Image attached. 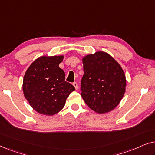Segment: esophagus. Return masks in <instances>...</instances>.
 Wrapping results in <instances>:
<instances>
[{
	"label": "esophagus",
	"mask_w": 155,
	"mask_h": 155,
	"mask_svg": "<svg viewBox=\"0 0 155 155\" xmlns=\"http://www.w3.org/2000/svg\"><path fill=\"white\" fill-rule=\"evenodd\" d=\"M73 86L75 87V90H78V82H73Z\"/></svg>",
	"instance_id": "esophagus-1"
}]
</instances>
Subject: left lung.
I'll list each match as a JSON object with an SVG mask.
<instances>
[{
	"label": "left lung",
	"instance_id": "8db88e82",
	"mask_svg": "<svg viewBox=\"0 0 155 155\" xmlns=\"http://www.w3.org/2000/svg\"><path fill=\"white\" fill-rule=\"evenodd\" d=\"M82 63L81 96L84 102L98 114L112 111L126 92V75L121 66L104 51L84 56Z\"/></svg>",
	"mask_w": 155,
	"mask_h": 155
}]
</instances>
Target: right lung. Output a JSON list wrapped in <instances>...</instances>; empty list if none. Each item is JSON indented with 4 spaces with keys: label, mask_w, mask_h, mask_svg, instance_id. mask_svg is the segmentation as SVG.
I'll use <instances>...</instances> for the list:
<instances>
[{
    "label": "right lung",
    "mask_w": 155,
    "mask_h": 155,
    "mask_svg": "<svg viewBox=\"0 0 155 155\" xmlns=\"http://www.w3.org/2000/svg\"><path fill=\"white\" fill-rule=\"evenodd\" d=\"M63 56H41L27 70L23 78L25 97L34 110L53 116L64 107L69 94L75 90L65 80V73L59 67Z\"/></svg>",
    "instance_id": "obj_1"
}]
</instances>
